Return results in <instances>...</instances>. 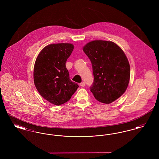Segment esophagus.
Listing matches in <instances>:
<instances>
[{
    "label": "esophagus",
    "instance_id": "obj_1",
    "mask_svg": "<svg viewBox=\"0 0 159 159\" xmlns=\"http://www.w3.org/2000/svg\"><path fill=\"white\" fill-rule=\"evenodd\" d=\"M80 86H82V87H84L85 86V83L84 82H82V83H80Z\"/></svg>",
    "mask_w": 159,
    "mask_h": 159
}]
</instances>
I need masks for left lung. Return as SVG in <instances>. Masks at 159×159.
Wrapping results in <instances>:
<instances>
[{
    "mask_svg": "<svg viewBox=\"0 0 159 159\" xmlns=\"http://www.w3.org/2000/svg\"><path fill=\"white\" fill-rule=\"evenodd\" d=\"M91 60L93 82L90 89L95 99L110 104L125 93L130 80L128 60L121 48L111 41L93 40L83 47Z\"/></svg>",
    "mask_w": 159,
    "mask_h": 159,
    "instance_id": "obj_1",
    "label": "left lung"
}]
</instances>
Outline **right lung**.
<instances>
[{"label": "right lung", "mask_w": 159, "mask_h": 159, "mask_svg": "<svg viewBox=\"0 0 159 159\" xmlns=\"http://www.w3.org/2000/svg\"><path fill=\"white\" fill-rule=\"evenodd\" d=\"M74 46L71 43L51 44L38 55L34 64V83L40 95L55 106L70 100L79 85L70 79L66 63Z\"/></svg>", "instance_id": "obj_1"}]
</instances>
